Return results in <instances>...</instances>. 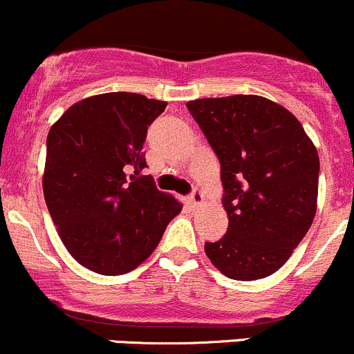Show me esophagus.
Segmentation results:
<instances>
[{
  "label": "esophagus",
  "instance_id": "34e87169",
  "mask_svg": "<svg viewBox=\"0 0 354 354\" xmlns=\"http://www.w3.org/2000/svg\"><path fill=\"white\" fill-rule=\"evenodd\" d=\"M188 200H189V205H192L193 208L198 207V205H202V202H203V193L200 192L198 188H195V189H193L192 195H189Z\"/></svg>",
  "mask_w": 354,
  "mask_h": 354
}]
</instances>
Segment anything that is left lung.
Listing matches in <instances>:
<instances>
[{"mask_svg": "<svg viewBox=\"0 0 354 354\" xmlns=\"http://www.w3.org/2000/svg\"><path fill=\"white\" fill-rule=\"evenodd\" d=\"M221 162L225 236L205 243L232 280L273 274L300 244L317 210L319 154L297 117L256 95L187 103Z\"/></svg>", "mask_w": 354, "mask_h": 354, "instance_id": "obj_1", "label": "left lung"}]
</instances>
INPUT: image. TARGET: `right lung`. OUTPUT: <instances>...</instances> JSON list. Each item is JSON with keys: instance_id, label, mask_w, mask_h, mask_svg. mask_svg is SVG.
Here are the masks:
<instances>
[{"instance_id": "obj_1", "label": "right lung", "mask_w": 354, "mask_h": 354, "mask_svg": "<svg viewBox=\"0 0 354 354\" xmlns=\"http://www.w3.org/2000/svg\"><path fill=\"white\" fill-rule=\"evenodd\" d=\"M166 105L103 93L74 103L49 130L47 208L69 254L95 273L117 277L146 261L183 208L140 174L147 127Z\"/></svg>"}]
</instances>
